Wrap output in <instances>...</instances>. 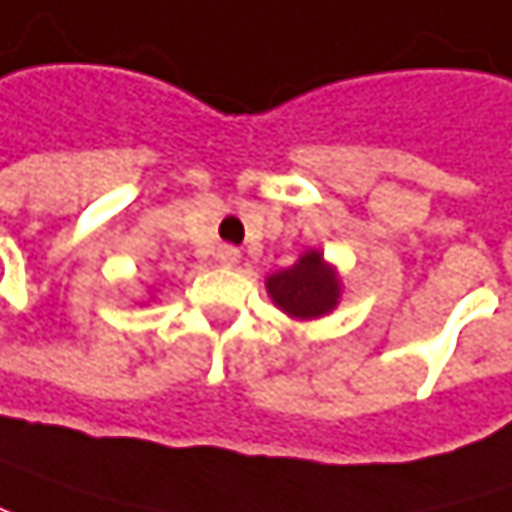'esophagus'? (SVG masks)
Returning <instances> with one entry per match:
<instances>
[{
  "instance_id": "esophagus-1",
  "label": "esophagus",
  "mask_w": 512,
  "mask_h": 512,
  "mask_svg": "<svg viewBox=\"0 0 512 512\" xmlns=\"http://www.w3.org/2000/svg\"><path fill=\"white\" fill-rule=\"evenodd\" d=\"M217 263H220V266H237V263H240V249H237V246H220V249H217Z\"/></svg>"
}]
</instances>
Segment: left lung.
Here are the masks:
<instances>
[{
  "instance_id": "obj_1",
  "label": "left lung",
  "mask_w": 512,
  "mask_h": 512,
  "mask_svg": "<svg viewBox=\"0 0 512 512\" xmlns=\"http://www.w3.org/2000/svg\"><path fill=\"white\" fill-rule=\"evenodd\" d=\"M272 301L292 318H318L330 313L339 301L336 272L318 252H307L292 269H284L266 281Z\"/></svg>"
}]
</instances>
